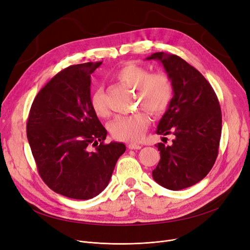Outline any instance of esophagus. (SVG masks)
Here are the masks:
<instances>
[{
  "label": "esophagus",
  "mask_w": 250,
  "mask_h": 250,
  "mask_svg": "<svg viewBox=\"0 0 250 250\" xmlns=\"http://www.w3.org/2000/svg\"><path fill=\"white\" fill-rule=\"evenodd\" d=\"M127 147L130 150H140L142 148L141 145H138V144H133V143L132 144H128Z\"/></svg>",
  "instance_id": "esophagus-1"
}]
</instances>
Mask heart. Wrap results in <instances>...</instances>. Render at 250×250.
<instances>
[{
    "label": "heart",
    "instance_id": "b5f03b06",
    "mask_svg": "<svg viewBox=\"0 0 250 250\" xmlns=\"http://www.w3.org/2000/svg\"><path fill=\"white\" fill-rule=\"evenodd\" d=\"M113 77L137 91V99L152 115H162L169 107L173 97V83L170 75L164 71L150 72L144 65L125 62L118 68ZM91 108L97 116L108 113L106 98L102 89L93 92L90 98ZM150 125V117L144 110L133 114L117 115L110 122L108 128L113 138L125 142L140 141Z\"/></svg>",
    "mask_w": 250,
    "mask_h": 250
}]
</instances>
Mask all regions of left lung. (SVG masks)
Wrapping results in <instances>:
<instances>
[{
    "label": "left lung",
    "instance_id": "obj_1",
    "mask_svg": "<svg viewBox=\"0 0 250 250\" xmlns=\"http://www.w3.org/2000/svg\"><path fill=\"white\" fill-rule=\"evenodd\" d=\"M148 60L162 62L174 89L156 134L175 139L171 146L155 145L161 158L153 179L167 189L180 190L205 178L215 164L222 132L220 103L207 79L180 57L155 52Z\"/></svg>",
    "mask_w": 250,
    "mask_h": 250
}]
</instances>
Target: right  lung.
<instances>
[{
	"mask_svg": "<svg viewBox=\"0 0 250 250\" xmlns=\"http://www.w3.org/2000/svg\"><path fill=\"white\" fill-rule=\"evenodd\" d=\"M101 63L73 64L58 73L34 98L26 125L39 175L70 199L89 200L104 190L125 151L123 143H104L107 130L91 108L90 78Z\"/></svg>",
	"mask_w": 250,
	"mask_h": 250,
	"instance_id": "obj_1",
	"label": "right lung"
}]
</instances>
